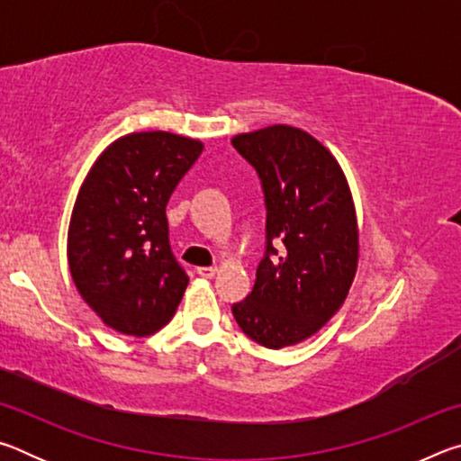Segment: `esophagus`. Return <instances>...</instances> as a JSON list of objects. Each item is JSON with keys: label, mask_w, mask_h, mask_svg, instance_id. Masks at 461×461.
<instances>
[{"label": "esophagus", "mask_w": 461, "mask_h": 461, "mask_svg": "<svg viewBox=\"0 0 461 461\" xmlns=\"http://www.w3.org/2000/svg\"><path fill=\"white\" fill-rule=\"evenodd\" d=\"M197 275L203 278H213L217 275V268L215 267H199Z\"/></svg>", "instance_id": "obj_1"}]
</instances>
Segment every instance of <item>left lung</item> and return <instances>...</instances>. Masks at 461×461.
<instances>
[{"instance_id": "obj_1", "label": "left lung", "mask_w": 461, "mask_h": 461, "mask_svg": "<svg viewBox=\"0 0 461 461\" xmlns=\"http://www.w3.org/2000/svg\"><path fill=\"white\" fill-rule=\"evenodd\" d=\"M231 144L258 173L267 207V246L256 283L231 313L260 346H294L338 313L352 286V194L338 160L299 128L268 126Z\"/></svg>"}]
</instances>
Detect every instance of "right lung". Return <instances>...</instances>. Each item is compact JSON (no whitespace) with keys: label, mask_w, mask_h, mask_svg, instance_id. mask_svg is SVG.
<instances>
[{"label":"right lung","mask_w":461,"mask_h":461,"mask_svg":"<svg viewBox=\"0 0 461 461\" xmlns=\"http://www.w3.org/2000/svg\"><path fill=\"white\" fill-rule=\"evenodd\" d=\"M203 152L199 140L140 131L89 170L68 228V268L83 301L126 335H150L175 315L189 276L168 240L167 203Z\"/></svg>","instance_id":"1"}]
</instances>
